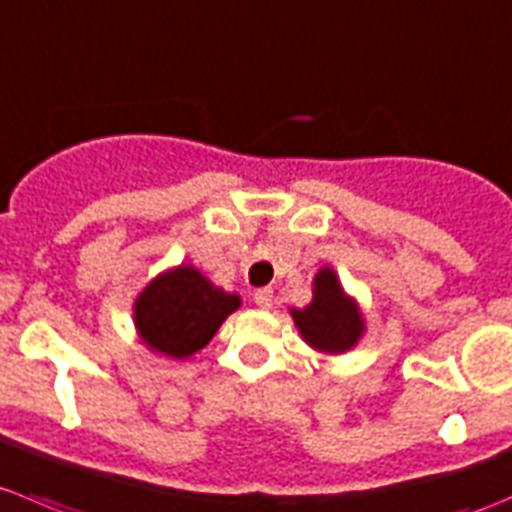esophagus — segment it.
<instances>
[{"label": "esophagus", "mask_w": 512, "mask_h": 512, "mask_svg": "<svg viewBox=\"0 0 512 512\" xmlns=\"http://www.w3.org/2000/svg\"><path fill=\"white\" fill-rule=\"evenodd\" d=\"M254 301H256V306H261V308H273V291L271 288H258V291L254 293Z\"/></svg>", "instance_id": "obj_1"}]
</instances>
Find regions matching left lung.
<instances>
[{
	"label": "left lung",
	"instance_id": "obj_1",
	"mask_svg": "<svg viewBox=\"0 0 512 512\" xmlns=\"http://www.w3.org/2000/svg\"><path fill=\"white\" fill-rule=\"evenodd\" d=\"M291 318L303 341L328 356L356 348L366 333L361 306L343 291L338 273L331 266H323L316 273L311 303L306 308H291Z\"/></svg>",
	"mask_w": 512,
	"mask_h": 512
}]
</instances>
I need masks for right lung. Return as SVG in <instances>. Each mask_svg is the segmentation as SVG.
I'll list each match as a JSON object with an SVG mask.
<instances>
[{"label":"right lung","instance_id":"right-lung-1","mask_svg":"<svg viewBox=\"0 0 512 512\" xmlns=\"http://www.w3.org/2000/svg\"><path fill=\"white\" fill-rule=\"evenodd\" d=\"M241 308L239 293L214 286L196 266L161 271L134 301V326L141 343L174 361L199 353L221 323Z\"/></svg>","mask_w":512,"mask_h":512}]
</instances>
